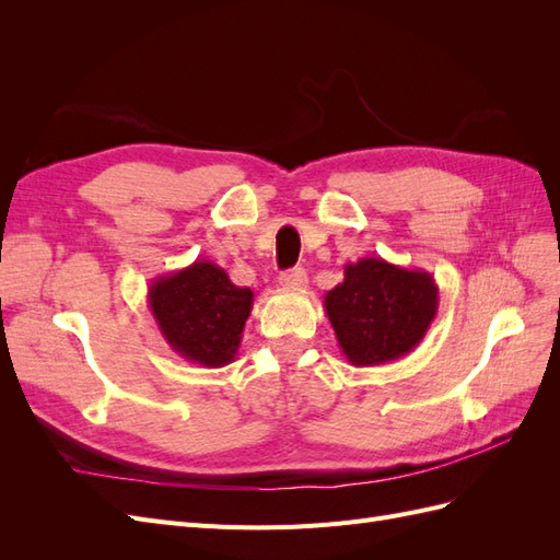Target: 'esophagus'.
I'll use <instances>...</instances> for the list:
<instances>
[{
	"mask_svg": "<svg viewBox=\"0 0 560 560\" xmlns=\"http://www.w3.org/2000/svg\"><path fill=\"white\" fill-rule=\"evenodd\" d=\"M306 282H308V276L303 268H290L284 270V273H280V284L287 287V290H303Z\"/></svg>",
	"mask_w": 560,
	"mask_h": 560,
	"instance_id": "obj_1",
	"label": "esophagus"
}]
</instances>
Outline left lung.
<instances>
[{"label":"left lung","mask_w":560,"mask_h":560,"mask_svg":"<svg viewBox=\"0 0 560 560\" xmlns=\"http://www.w3.org/2000/svg\"><path fill=\"white\" fill-rule=\"evenodd\" d=\"M343 276L325 294V313L352 366L399 360L425 338L439 308V287L428 270L364 257L348 264Z\"/></svg>","instance_id":"8db88e82"}]
</instances>
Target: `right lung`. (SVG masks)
Returning a JSON list of instances; mask_svg holds the SVG:
<instances>
[{"label":"right lung","instance_id":"right-lung-1","mask_svg":"<svg viewBox=\"0 0 560 560\" xmlns=\"http://www.w3.org/2000/svg\"><path fill=\"white\" fill-rule=\"evenodd\" d=\"M149 308L179 358L208 369L233 362L252 313L249 287L233 284L224 268L194 261L149 287Z\"/></svg>","mask_w":560,"mask_h":560}]
</instances>
